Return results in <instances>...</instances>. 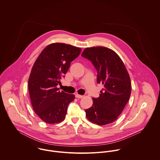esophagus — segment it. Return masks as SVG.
<instances>
[{
	"instance_id": "obj_1",
	"label": "esophagus",
	"mask_w": 160,
	"mask_h": 160,
	"mask_svg": "<svg viewBox=\"0 0 160 160\" xmlns=\"http://www.w3.org/2000/svg\"><path fill=\"white\" fill-rule=\"evenodd\" d=\"M75 97H76L77 98H82L83 97V96L80 95H78V94H75Z\"/></svg>"
}]
</instances>
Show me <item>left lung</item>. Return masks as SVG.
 <instances>
[{
  "label": "left lung",
  "mask_w": 160,
  "mask_h": 160,
  "mask_svg": "<svg viewBox=\"0 0 160 160\" xmlns=\"http://www.w3.org/2000/svg\"><path fill=\"white\" fill-rule=\"evenodd\" d=\"M82 56L92 61L98 71L97 83L103 86L99 96L93 98L92 106L85 110L86 117L99 126L112 123L122 112L131 94L128 70L118 54L106 47L87 48Z\"/></svg>",
  "instance_id": "obj_1"
}]
</instances>
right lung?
<instances>
[{
	"instance_id": "1",
	"label": "right lung",
	"mask_w": 160,
	"mask_h": 160,
	"mask_svg": "<svg viewBox=\"0 0 160 160\" xmlns=\"http://www.w3.org/2000/svg\"><path fill=\"white\" fill-rule=\"evenodd\" d=\"M81 48L65 43L47 46L33 64L28 80V90L32 108L38 116L48 124L63 121L68 105L75 95L60 92L61 79L76 59Z\"/></svg>"
}]
</instances>
